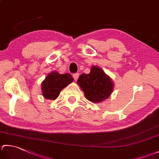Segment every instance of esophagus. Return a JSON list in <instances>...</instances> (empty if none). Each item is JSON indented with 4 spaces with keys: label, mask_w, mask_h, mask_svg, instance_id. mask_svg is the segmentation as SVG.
<instances>
[{
    "label": "esophagus",
    "mask_w": 159,
    "mask_h": 159,
    "mask_svg": "<svg viewBox=\"0 0 159 159\" xmlns=\"http://www.w3.org/2000/svg\"><path fill=\"white\" fill-rule=\"evenodd\" d=\"M79 73H76V74H73V77H74V80H76L78 79V78H79Z\"/></svg>",
    "instance_id": "1"
}]
</instances>
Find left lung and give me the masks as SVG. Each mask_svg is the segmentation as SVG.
<instances>
[{"instance_id": "obj_1", "label": "left lung", "mask_w": 159, "mask_h": 159, "mask_svg": "<svg viewBox=\"0 0 159 159\" xmlns=\"http://www.w3.org/2000/svg\"><path fill=\"white\" fill-rule=\"evenodd\" d=\"M77 83L89 101L99 102L107 99L114 90V83L100 67L92 66L88 74H82Z\"/></svg>"}]
</instances>
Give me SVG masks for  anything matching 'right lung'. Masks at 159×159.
Returning <instances> with one entry per match:
<instances>
[{
  "mask_svg": "<svg viewBox=\"0 0 159 159\" xmlns=\"http://www.w3.org/2000/svg\"><path fill=\"white\" fill-rule=\"evenodd\" d=\"M73 80V77L70 74H61L56 71H52L41 83L42 94L46 99L55 100L61 90Z\"/></svg>",
  "mask_w": 159,
  "mask_h": 159,
  "instance_id": "right-lung-1",
  "label": "right lung"
}]
</instances>
